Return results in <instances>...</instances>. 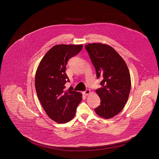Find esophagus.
Masks as SVG:
<instances>
[{"label":"esophagus","mask_w":159,"mask_h":159,"mask_svg":"<svg viewBox=\"0 0 159 159\" xmlns=\"http://www.w3.org/2000/svg\"><path fill=\"white\" fill-rule=\"evenodd\" d=\"M91 93V91L89 89H86V91L83 92V95H88Z\"/></svg>","instance_id":"obj_1"}]
</instances>
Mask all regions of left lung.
Segmentation results:
<instances>
[{"mask_svg":"<svg viewBox=\"0 0 159 159\" xmlns=\"http://www.w3.org/2000/svg\"><path fill=\"white\" fill-rule=\"evenodd\" d=\"M95 68L101 88L96 90L101 99L95 111L100 117L110 119L119 113L125 106L131 88L128 66L111 46L102 43L85 45Z\"/></svg>","mask_w":159,"mask_h":159,"instance_id":"obj_1","label":"left lung"}]
</instances>
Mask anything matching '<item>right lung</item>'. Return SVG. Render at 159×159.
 <instances>
[{
    "instance_id": "add662e5",
    "label": "right lung",
    "mask_w": 159,
    "mask_h": 159,
    "mask_svg": "<svg viewBox=\"0 0 159 159\" xmlns=\"http://www.w3.org/2000/svg\"><path fill=\"white\" fill-rule=\"evenodd\" d=\"M83 45H57L46 53L40 61L35 76V88L46 113L57 123H65L75 116L77 107L82 99L81 93L70 87L66 73L68 60L79 53Z\"/></svg>"
}]
</instances>
